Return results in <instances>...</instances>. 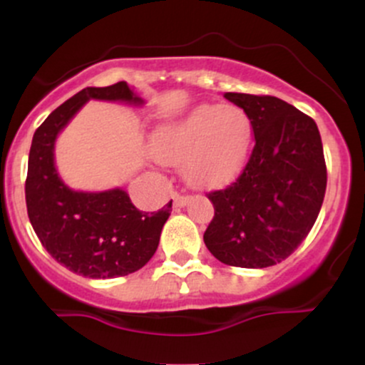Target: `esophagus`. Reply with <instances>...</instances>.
Segmentation results:
<instances>
[{"label":"esophagus","instance_id":"34e87169","mask_svg":"<svg viewBox=\"0 0 365 365\" xmlns=\"http://www.w3.org/2000/svg\"><path fill=\"white\" fill-rule=\"evenodd\" d=\"M187 200H188V195H182V194H175L173 195V202H175V206H177V207L185 206Z\"/></svg>","mask_w":365,"mask_h":365}]
</instances>
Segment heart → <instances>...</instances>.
I'll return each mask as SVG.
<instances>
[{
    "mask_svg": "<svg viewBox=\"0 0 365 365\" xmlns=\"http://www.w3.org/2000/svg\"><path fill=\"white\" fill-rule=\"evenodd\" d=\"M252 125L242 108L204 104L154 133L153 153L159 161L180 165L194 187L225 183L244 165Z\"/></svg>",
    "mask_w": 365,
    "mask_h": 365,
    "instance_id": "1",
    "label": "heart"
}]
</instances>
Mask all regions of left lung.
<instances>
[{"label": "left lung", "mask_w": 365, "mask_h": 365, "mask_svg": "<svg viewBox=\"0 0 365 365\" xmlns=\"http://www.w3.org/2000/svg\"><path fill=\"white\" fill-rule=\"evenodd\" d=\"M249 116L254 149L240 175L209 192L215 217L204 244L217 261L237 267H267L297 249L324 200V153L316 121L274 96L226 92Z\"/></svg>", "instance_id": "8db88e82"}]
</instances>
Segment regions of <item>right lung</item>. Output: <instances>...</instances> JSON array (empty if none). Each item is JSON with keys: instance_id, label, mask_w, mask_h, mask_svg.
Returning <instances> with one entry per match:
<instances>
[{"instance_id": "right-lung-1", "label": "right lung", "mask_w": 365, "mask_h": 365, "mask_svg": "<svg viewBox=\"0 0 365 365\" xmlns=\"http://www.w3.org/2000/svg\"><path fill=\"white\" fill-rule=\"evenodd\" d=\"M89 99L142 104L127 82L86 87L58 106L36 130L29 153L25 202L37 238L53 259L86 278L135 273L156 252L171 200L158 212L139 211L121 188L75 192L54 168V140Z\"/></svg>"}]
</instances>
